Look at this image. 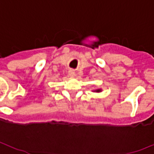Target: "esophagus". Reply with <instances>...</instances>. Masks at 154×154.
<instances>
[{"instance_id":"34e87169","label":"esophagus","mask_w":154,"mask_h":154,"mask_svg":"<svg viewBox=\"0 0 154 154\" xmlns=\"http://www.w3.org/2000/svg\"><path fill=\"white\" fill-rule=\"evenodd\" d=\"M68 75H69L70 77H74V76H75V72H74V71L73 70L68 71Z\"/></svg>"}]
</instances>
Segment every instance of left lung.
Here are the masks:
<instances>
[{
	"label": "left lung",
	"instance_id": "8db88e82",
	"mask_svg": "<svg viewBox=\"0 0 154 154\" xmlns=\"http://www.w3.org/2000/svg\"><path fill=\"white\" fill-rule=\"evenodd\" d=\"M98 91H99V90H98Z\"/></svg>",
	"mask_w": 154,
	"mask_h": 154
}]
</instances>
